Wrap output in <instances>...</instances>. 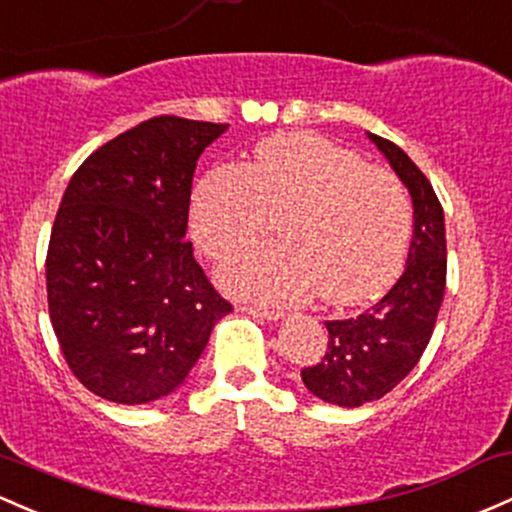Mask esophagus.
I'll return each instance as SVG.
<instances>
[{"mask_svg":"<svg viewBox=\"0 0 512 512\" xmlns=\"http://www.w3.org/2000/svg\"><path fill=\"white\" fill-rule=\"evenodd\" d=\"M240 311L250 313V316H257V318H265V320H279L284 316V313L277 311V308H262V306H240Z\"/></svg>","mask_w":512,"mask_h":512,"instance_id":"34e87169","label":"esophagus"}]
</instances>
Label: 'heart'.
Masks as SVG:
<instances>
[{
	"label": "heart",
	"mask_w": 512,
	"mask_h": 512,
	"mask_svg": "<svg viewBox=\"0 0 512 512\" xmlns=\"http://www.w3.org/2000/svg\"><path fill=\"white\" fill-rule=\"evenodd\" d=\"M282 213L284 243L252 247L221 269L230 294L294 303L318 289L325 303L357 306L401 272L413 226L406 187L316 133H277L245 170L206 174L194 189L192 233L211 260H226Z\"/></svg>",
	"instance_id": "heart-1"
}]
</instances>
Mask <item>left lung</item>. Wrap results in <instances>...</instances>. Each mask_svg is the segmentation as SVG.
<instances>
[{
	"instance_id": "8db88e82",
	"label": "left lung",
	"mask_w": 512,
	"mask_h": 512,
	"mask_svg": "<svg viewBox=\"0 0 512 512\" xmlns=\"http://www.w3.org/2000/svg\"><path fill=\"white\" fill-rule=\"evenodd\" d=\"M413 199L406 272L389 294L357 318L325 320L328 350L301 372L313 396L342 408L379 401L423 357L447 284L445 211L420 167L391 140L369 133Z\"/></svg>"
}]
</instances>
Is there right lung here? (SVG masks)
<instances>
[{"label":"right lung","instance_id":"right-lung-1","mask_svg":"<svg viewBox=\"0 0 512 512\" xmlns=\"http://www.w3.org/2000/svg\"><path fill=\"white\" fill-rule=\"evenodd\" d=\"M226 128L155 116L67 184L46 257L50 323L72 374L106 401L172 393L233 311L184 240L196 160Z\"/></svg>","mask_w":512,"mask_h":512}]
</instances>
